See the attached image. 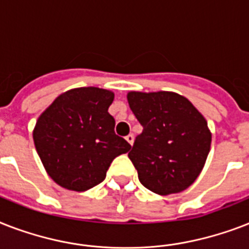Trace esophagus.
<instances>
[{
    "label": "esophagus",
    "mask_w": 249,
    "mask_h": 249,
    "mask_svg": "<svg viewBox=\"0 0 249 249\" xmlns=\"http://www.w3.org/2000/svg\"><path fill=\"white\" fill-rule=\"evenodd\" d=\"M125 140L128 141L129 144H133V142H134V136L133 134H128V136L125 137Z\"/></svg>",
    "instance_id": "obj_1"
}]
</instances>
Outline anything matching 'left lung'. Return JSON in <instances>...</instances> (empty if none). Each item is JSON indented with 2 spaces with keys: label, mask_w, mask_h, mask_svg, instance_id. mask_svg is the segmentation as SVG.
<instances>
[{
  "label": "left lung",
  "mask_w": 249,
  "mask_h": 249,
  "mask_svg": "<svg viewBox=\"0 0 249 249\" xmlns=\"http://www.w3.org/2000/svg\"><path fill=\"white\" fill-rule=\"evenodd\" d=\"M128 102L143 128L128 154L141 183L159 195L193 185L212 141L203 115L189 99L170 91H130Z\"/></svg>",
  "instance_id": "8db88e82"
}]
</instances>
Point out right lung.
<instances>
[{
  "label": "right lung",
  "mask_w": 249,
  "mask_h": 249,
  "mask_svg": "<svg viewBox=\"0 0 249 249\" xmlns=\"http://www.w3.org/2000/svg\"><path fill=\"white\" fill-rule=\"evenodd\" d=\"M113 93L99 88L68 90L38 117L33 141L49 176L59 186L85 191L106 178L112 160L130 150L115 134L108 113Z\"/></svg>",
  "instance_id": "obj_1"
}]
</instances>
